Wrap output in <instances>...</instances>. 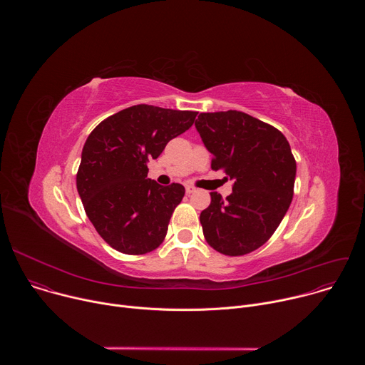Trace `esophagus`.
<instances>
[{
    "mask_svg": "<svg viewBox=\"0 0 365 365\" xmlns=\"http://www.w3.org/2000/svg\"><path fill=\"white\" fill-rule=\"evenodd\" d=\"M196 192V189L193 187V186H186V193L187 195H192V193H195Z\"/></svg>",
    "mask_w": 365,
    "mask_h": 365,
    "instance_id": "obj_1",
    "label": "esophagus"
}]
</instances>
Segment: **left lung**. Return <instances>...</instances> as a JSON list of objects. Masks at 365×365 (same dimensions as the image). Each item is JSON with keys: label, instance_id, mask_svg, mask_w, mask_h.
<instances>
[{"label": "left lung", "instance_id": "obj_1", "mask_svg": "<svg viewBox=\"0 0 365 365\" xmlns=\"http://www.w3.org/2000/svg\"><path fill=\"white\" fill-rule=\"evenodd\" d=\"M195 125L214 154L212 170L234 180L230 196L212 192L200 212L205 240L225 255L248 254L269 241L290 206L296 160L289 141L241 111L200 113Z\"/></svg>", "mask_w": 365, "mask_h": 365}]
</instances>
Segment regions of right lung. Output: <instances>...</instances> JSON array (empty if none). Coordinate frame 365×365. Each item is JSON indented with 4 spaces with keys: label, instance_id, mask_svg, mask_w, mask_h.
<instances>
[{
    "label": "right lung",
    "instance_id": "right-lung-1",
    "mask_svg": "<svg viewBox=\"0 0 365 365\" xmlns=\"http://www.w3.org/2000/svg\"><path fill=\"white\" fill-rule=\"evenodd\" d=\"M196 115L140 103L101 121L86 138L76 187L89 221L114 250L140 255L163 242L185 187L150 180L147 163Z\"/></svg>",
    "mask_w": 365,
    "mask_h": 365
}]
</instances>
